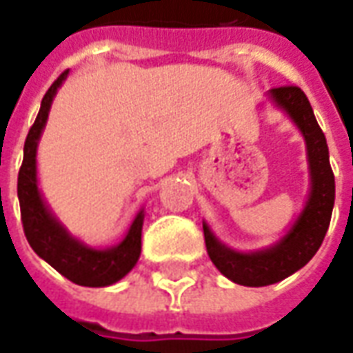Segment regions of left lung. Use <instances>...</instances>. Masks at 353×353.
Masks as SVG:
<instances>
[{
    "mask_svg": "<svg viewBox=\"0 0 353 353\" xmlns=\"http://www.w3.org/2000/svg\"><path fill=\"white\" fill-rule=\"evenodd\" d=\"M270 99L287 112L304 135L312 189L304 210L287 235L263 250L236 252L221 245L210 228L202 223L206 250L214 265L228 279L245 287L273 285L304 268L321 246L334 206V174L329 162V147L305 93L296 85H281L270 90Z\"/></svg>",
    "mask_w": 353,
    "mask_h": 353,
    "instance_id": "1",
    "label": "left lung"
}]
</instances>
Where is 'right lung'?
I'll return each mask as SVG.
<instances>
[{
  "mask_svg": "<svg viewBox=\"0 0 353 353\" xmlns=\"http://www.w3.org/2000/svg\"><path fill=\"white\" fill-rule=\"evenodd\" d=\"M66 76L68 70L61 74L43 95L36 122L24 141V159L17 183L22 228L32 250L51 268H55L61 275H65L66 279L82 287H108L128 275L139 260L145 212L141 210L135 216L128 233L118 245L110 248H91L74 239L46 206L38 189L36 152L41 132L48 122L53 97L61 83L66 80Z\"/></svg>",
  "mask_w": 353,
  "mask_h": 353,
  "instance_id": "add662e5",
  "label": "right lung"
}]
</instances>
